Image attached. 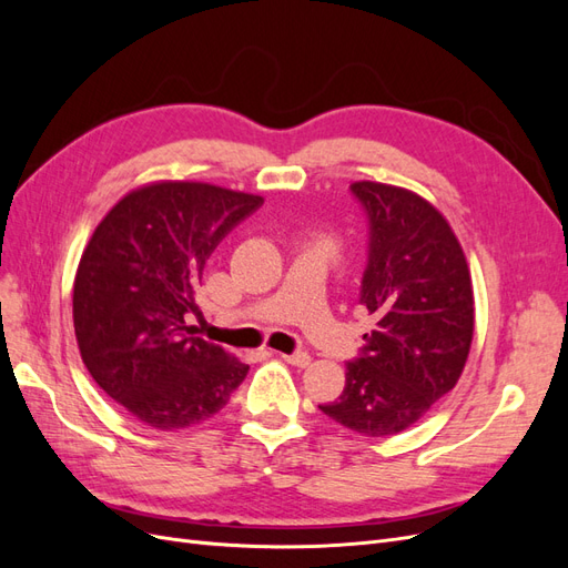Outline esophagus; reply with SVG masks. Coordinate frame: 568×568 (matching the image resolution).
<instances>
[{"label": "esophagus", "mask_w": 568, "mask_h": 568, "mask_svg": "<svg viewBox=\"0 0 568 568\" xmlns=\"http://www.w3.org/2000/svg\"><path fill=\"white\" fill-rule=\"evenodd\" d=\"M282 359H284V363H288V365H294V367H307V365H311V355H307V353H291V355H280Z\"/></svg>", "instance_id": "obj_1"}]
</instances>
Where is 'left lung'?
<instances>
[{"label":"left lung","instance_id":"left-lung-1","mask_svg":"<svg viewBox=\"0 0 568 568\" xmlns=\"http://www.w3.org/2000/svg\"><path fill=\"white\" fill-rule=\"evenodd\" d=\"M369 220L359 305L374 317L338 400L320 405L351 432H405L453 390L474 338V288L453 227L403 186L353 182Z\"/></svg>","mask_w":568,"mask_h":568}]
</instances>
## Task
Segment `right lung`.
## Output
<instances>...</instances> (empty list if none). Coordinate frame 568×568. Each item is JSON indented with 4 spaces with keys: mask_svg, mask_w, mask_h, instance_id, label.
Wrapping results in <instances>:
<instances>
[{
    "mask_svg": "<svg viewBox=\"0 0 568 568\" xmlns=\"http://www.w3.org/2000/svg\"><path fill=\"white\" fill-rule=\"evenodd\" d=\"M263 196L205 182H151L99 222L73 284L82 363L134 419L178 432L227 405L248 365L196 336V288L215 246Z\"/></svg>",
    "mask_w": 568,
    "mask_h": 568,
    "instance_id": "1",
    "label": "right lung"
}]
</instances>
